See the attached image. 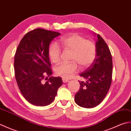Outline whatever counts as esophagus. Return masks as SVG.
<instances>
[{
  "label": "esophagus",
  "instance_id": "obj_1",
  "mask_svg": "<svg viewBox=\"0 0 131 131\" xmlns=\"http://www.w3.org/2000/svg\"><path fill=\"white\" fill-rule=\"evenodd\" d=\"M62 82L63 83H67L69 82V80L67 79H65V78H62Z\"/></svg>",
  "mask_w": 131,
  "mask_h": 131
}]
</instances>
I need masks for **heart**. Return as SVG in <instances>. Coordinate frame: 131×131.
<instances>
[{"label":"heart","instance_id":"1","mask_svg":"<svg viewBox=\"0 0 131 131\" xmlns=\"http://www.w3.org/2000/svg\"><path fill=\"white\" fill-rule=\"evenodd\" d=\"M58 44L66 49L72 51L70 63H61L54 69L55 74L64 78H70L78 70L77 62L82 68L90 66L96 57V47L92 41L77 33L64 35ZM50 60L56 63L60 60L61 49L58 44L53 43L48 50Z\"/></svg>","mask_w":131,"mask_h":131}]
</instances>
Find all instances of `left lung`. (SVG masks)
Instances as JSON below:
<instances>
[{
	"label": "left lung",
	"instance_id": "obj_1",
	"mask_svg": "<svg viewBox=\"0 0 131 131\" xmlns=\"http://www.w3.org/2000/svg\"><path fill=\"white\" fill-rule=\"evenodd\" d=\"M97 38L96 58L90 67L80 74L87 80L79 81L80 89L75 95L76 104L84 108L99 105L106 96L112 83V54L101 36L97 34Z\"/></svg>",
	"mask_w": 131,
	"mask_h": 131
}]
</instances>
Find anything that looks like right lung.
<instances>
[{"label":"right lung","instance_id":"1","mask_svg":"<svg viewBox=\"0 0 131 131\" xmlns=\"http://www.w3.org/2000/svg\"><path fill=\"white\" fill-rule=\"evenodd\" d=\"M60 34L36 29L26 34L16 50L14 62L16 82L24 98L34 105L45 106L51 104L62 84L61 78L51 77L48 55L49 44Z\"/></svg>","mask_w":131,"mask_h":131}]
</instances>
